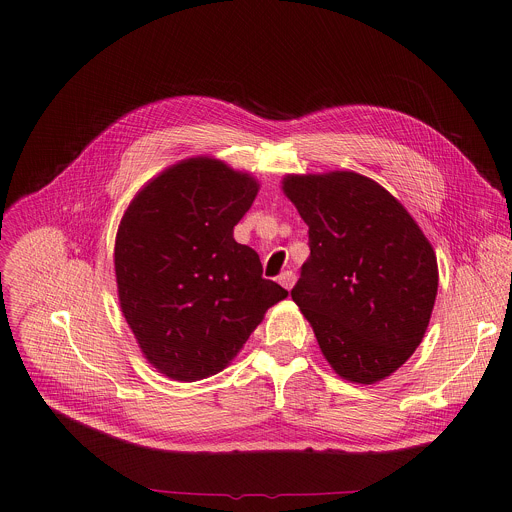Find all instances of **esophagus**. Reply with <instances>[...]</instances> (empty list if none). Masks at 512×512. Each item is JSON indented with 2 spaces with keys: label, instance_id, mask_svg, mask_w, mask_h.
<instances>
[{
  "label": "esophagus",
  "instance_id": "34e87169",
  "mask_svg": "<svg viewBox=\"0 0 512 512\" xmlns=\"http://www.w3.org/2000/svg\"><path fill=\"white\" fill-rule=\"evenodd\" d=\"M277 281H279L285 289H291V287H294V283H296V273H294V271H283V273L277 277Z\"/></svg>",
  "mask_w": 512,
  "mask_h": 512
}]
</instances>
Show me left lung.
<instances>
[{
    "instance_id": "obj_1",
    "label": "left lung",
    "mask_w": 512,
    "mask_h": 512,
    "mask_svg": "<svg viewBox=\"0 0 512 512\" xmlns=\"http://www.w3.org/2000/svg\"><path fill=\"white\" fill-rule=\"evenodd\" d=\"M283 192L308 231L310 257L291 298L330 367L373 385L419 346L437 296L435 253L383 186L354 172L287 176Z\"/></svg>"
}]
</instances>
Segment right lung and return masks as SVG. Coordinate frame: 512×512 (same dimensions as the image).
Instances as JSON below:
<instances>
[{"instance_id":"1","label":"right lung","mask_w":512,"mask_h":512,"mask_svg":"<svg viewBox=\"0 0 512 512\" xmlns=\"http://www.w3.org/2000/svg\"><path fill=\"white\" fill-rule=\"evenodd\" d=\"M259 184L208 158L184 160L145 186L115 239L123 316L141 352L174 381L221 373L287 291L263 279L235 241Z\"/></svg>"}]
</instances>
